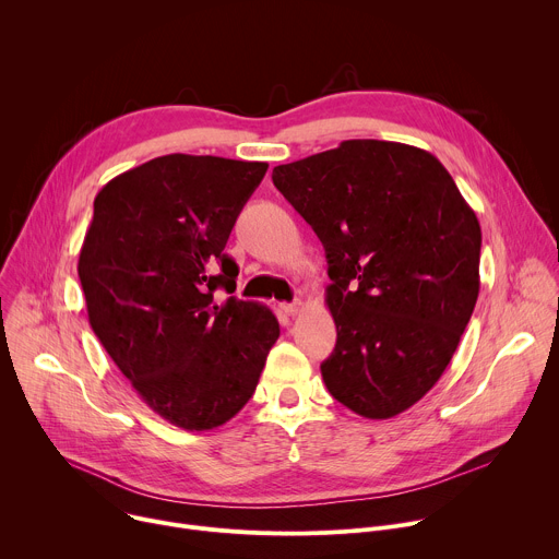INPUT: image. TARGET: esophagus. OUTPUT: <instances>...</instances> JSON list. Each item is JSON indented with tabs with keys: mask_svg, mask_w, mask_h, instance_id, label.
<instances>
[{
	"mask_svg": "<svg viewBox=\"0 0 559 559\" xmlns=\"http://www.w3.org/2000/svg\"><path fill=\"white\" fill-rule=\"evenodd\" d=\"M281 309H283L287 316H296V313H300V311H302V302H300V300L285 302V305H281Z\"/></svg>",
	"mask_w": 559,
	"mask_h": 559,
	"instance_id": "1",
	"label": "esophagus"
}]
</instances>
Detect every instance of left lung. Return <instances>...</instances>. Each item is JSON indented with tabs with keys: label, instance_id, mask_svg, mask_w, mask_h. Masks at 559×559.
Masks as SVG:
<instances>
[{
	"label": "left lung",
	"instance_id": "8db88e82",
	"mask_svg": "<svg viewBox=\"0 0 559 559\" xmlns=\"http://www.w3.org/2000/svg\"><path fill=\"white\" fill-rule=\"evenodd\" d=\"M272 181L321 238L336 347L321 365L354 414H403L440 380L480 292L483 229L438 158L349 139L276 166Z\"/></svg>",
	"mask_w": 559,
	"mask_h": 559
}]
</instances>
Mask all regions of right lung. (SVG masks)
<instances>
[{
    "mask_svg": "<svg viewBox=\"0 0 559 559\" xmlns=\"http://www.w3.org/2000/svg\"><path fill=\"white\" fill-rule=\"evenodd\" d=\"M263 162L166 154L108 181L79 252L99 343L141 401L175 427L225 425L252 397L281 330L236 289L223 252Z\"/></svg>",
    "mask_w": 559,
    "mask_h": 559,
    "instance_id": "1",
    "label": "right lung"
}]
</instances>
